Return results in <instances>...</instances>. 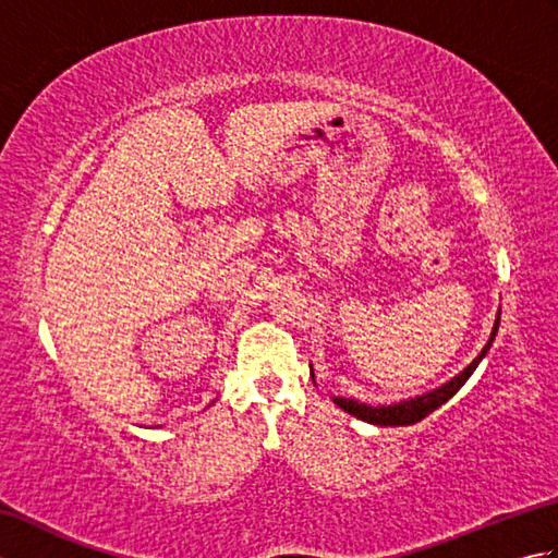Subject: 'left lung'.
<instances>
[{"label":"left lung","mask_w":558,"mask_h":558,"mask_svg":"<svg viewBox=\"0 0 558 558\" xmlns=\"http://www.w3.org/2000/svg\"><path fill=\"white\" fill-rule=\"evenodd\" d=\"M499 316H496V324H494L489 342H487V345H484V350L477 354V357L472 360V364L468 366V369L460 372L456 378H450L446 386L432 390V393H424V396H417V398H412V400H402V402H398V405H381V408L364 405V402L350 400V398H333V402H336L338 408L350 412L352 417H357L362 422H369V424H378V426H408V424L422 422L426 414H432L436 408H441L446 400L453 398L458 390L462 388V384H465L468 378L472 376V372L477 369V364L482 362L484 354H487V350L492 348L496 330H499Z\"/></svg>","instance_id":"8db88e82"}]
</instances>
